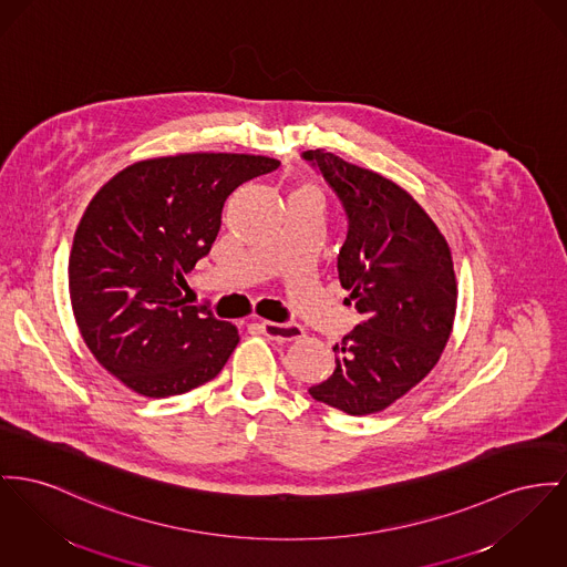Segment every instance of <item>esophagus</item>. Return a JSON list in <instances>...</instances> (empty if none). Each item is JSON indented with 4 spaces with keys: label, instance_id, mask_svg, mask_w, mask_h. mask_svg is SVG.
<instances>
[{
    "label": "esophagus",
    "instance_id": "1",
    "mask_svg": "<svg viewBox=\"0 0 567 567\" xmlns=\"http://www.w3.org/2000/svg\"><path fill=\"white\" fill-rule=\"evenodd\" d=\"M260 329L268 340L275 341H297L305 336L301 324L295 322H262Z\"/></svg>",
    "mask_w": 567,
    "mask_h": 567
}]
</instances>
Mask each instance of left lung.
<instances>
[{"label":"left lung","instance_id":"1","mask_svg":"<svg viewBox=\"0 0 567 567\" xmlns=\"http://www.w3.org/2000/svg\"><path fill=\"white\" fill-rule=\"evenodd\" d=\"M301 156L340 199L348 231L338 272L361 316L333 346L336 372L309 386V395L346 415H370L439 363L457 301L452 254L439 227L395 183L320 148Z\"/></svg>","mask_w":567,"mask_h":567}]
</instances>
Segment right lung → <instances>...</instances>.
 Returning a JSON list of instances; mask_svg holds the SVG:
<instances>
[{"instance_id":"obj_1","label":"right lung","mask_w":567,"mask_h":567,"mask_svg":"<svg viewBox=\"0 0 567 567\" xmlns=\"http://www.w3.org/2000/svg\"><path fill=\"white\" fill-rule=\"evenodd\" d=\"M277 167L256 154L161 156L94 195L71 249V302L92 354L128 389L169 398L224 370L236 327L208 305H185L178 286L208 256L227 195Z\"/></svg>"}]
</instances>
